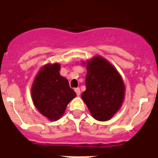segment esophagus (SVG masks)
<instances>
[{
	"instance_id": "obj_1",
	"label": "esophagus",
	"mask_w": 158,
	"mask_h": 158,
	"mask_svg": "<svg viewBox=\"0 0 158 158\" xmlns=\"http://www.w3.org/2000/svg\"><path fill=\"white\" fill-rule=\"evenodd\" d=\"M74 90H75L77 96H79V95H80V89H79V88H75V89H74Z\"/></svg>"
}]
</instances>
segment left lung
<instances>
[{"instance_id": "left-lung-1", "label": "left lung", "mask_w": 158, "mask_h": 158, "mask_svg": "<svg viewBox=\"0 0 158 158\" xmlns=\"http://www.w3.org/2000/svg\"><path fill=\"white\" fill-rule=\"evenodd\" d=\"M86 66V90L81 95L91 115L98 121H107L122 106L124 84L117 69L107 60L96 56Z\"/></svg>"}]
</instances>
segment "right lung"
Wrapping results in <instances>:
<instances>
[{
	"label": "right lung",
	"mask_w": 158,
	"mask_h": 158,
	"mask_svg": "<svg viewBox=\"0 0 158 158\" xmlns=\"http://www.w3.org/2000/svg\"><path fill=\"white\" fill-rule=\"evenodd\" d=\"M59 63L46 64L37 73L31 87L34 105L43 116L56 121L76 96L68 79L60 75Z\"/></svg>",
	"instance_id": "right-lung-1"
}]
</instances>
